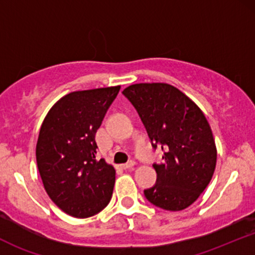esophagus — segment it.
I'll use <instances>...</instances> for the list:
<instances>
[{
	"label": "esophagus",
	"instance_id": "obj_1",
	"mask_svg": "<svg viewBox=\"0 0 255 255\" xmlns=\"http://www.w3.org/2000/svg\"><path fill=\"white\" fill-rule=\"evenodd\" d=\"M134 164H135L134 162H129V163H126V164H122L120 166H121V169H124V170H129V169L133 168Z\"/></svg>",
	"mask_w": 255,
	"mask_h": 255
}]
</instances>
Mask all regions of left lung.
<instances>
[{"mask_svg": "<svg viewBox=\"0 0 255 255\" xmlns=\"http://www.w3.org/2000/svg\"><path fill=\"white\" fill-rule=\"evenodd\" d=\"M152 145L163 150V163L153 164L157 183L145 191L154 206L182 211L209 186L217 163V147L204 113L188 96L165 83L126 87Z\"/></svg>", "mask_w": 255, "mask_h": 255, "instance_id": "left-lung-1", "label": "left lung"}]
</instances>
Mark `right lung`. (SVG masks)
Listing matches in <instances>:
<instances>
[{"mask_svg": "<svg viewBox=\"0 0 255 255\" xmlns=\"http://www.w3.org/2000/svg\"><path fill=\"white\" fill-rule=\"evenodd\" d=\"M121 86L74 91L51 107L36 146L44 188L67 215L87 218L109 204L116 171L96 159V133Z\"/></svg>", "mask_w": 255, "mask_h": 255, "instance_id": "add662e5", "label": "right lung"}]
</instances>
